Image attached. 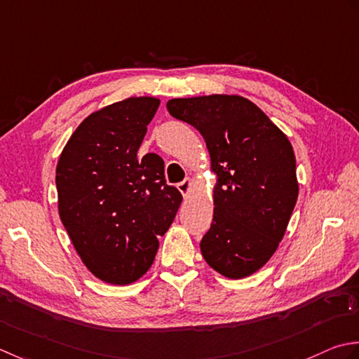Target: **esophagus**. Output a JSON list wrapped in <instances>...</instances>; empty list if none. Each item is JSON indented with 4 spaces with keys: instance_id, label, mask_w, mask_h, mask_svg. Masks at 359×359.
Masks as SVG:
<instances>
[{
    "instance_id": "1",
    "label": "esophagus",
    "mask_w": 359,
    "mask_h": 359,
    "mask_svg": "<svg viewBox=\"0 0 359 359\" xmlns=\"http://www.w3.org/2000/svg\"><path fill=\"white\" fill-rule=\"evenodd\" d=\"M190 186H192V181H190L189 178H186L184 181L178 182V190L182 194V196H187V194L190 192Z\"/></svg>"
}]
</instances>
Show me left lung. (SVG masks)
<instances>
[{"label":"left lung","instance_id":"left-lung-1","mask_svg":"<svg viewBox=\"0 0 359 359\" xmlns=\"http://www.w3.org/2000/svg\"><path fill=\"white\" fill-rule=\"evenodd\" d=\"M167 109L200 131L217 173L214 218L200 243L204 260L229 279L251 276L276 252L297 201L288 137L241 96L172 99Z\"/></svg>","mask_w":359,"mask_h":359}]
</instances>
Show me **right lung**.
<instances>
[{
	"label": "right lung",
	"instance_id": "right-lung-1",
	"mask_svg": "<svg viewBox=\"0 0 359 359\" xmlns=\"http://www.w3.org/2000/svg\"><path fill=\"white\" fill-rule=\"evenodd\" d=\"M159 100L130 97L93 113L58 159V214L80 259L100 280L127 285L147 273L182 196L156 153L137 156Z\"/></svg>",
	"mask_w": 359,
	"mask_h": 359
}]
</instances>
